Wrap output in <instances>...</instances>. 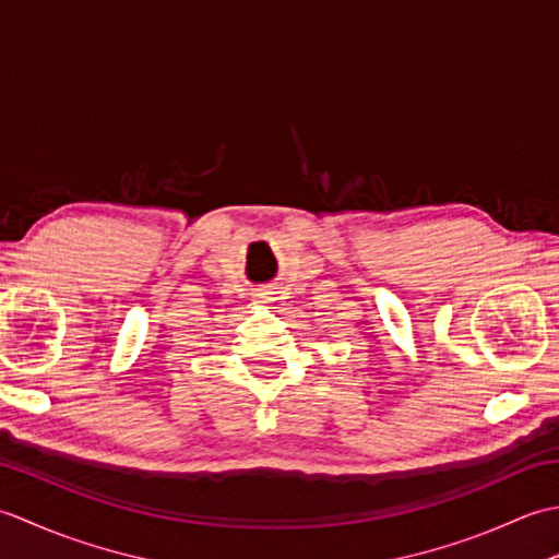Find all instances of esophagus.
Segmentation results:
<instances>
[{
  "label": "esophagus",
  "mask_w": 559,
  "mask_h": 559,
  "mask_svg": "<svg viewBox=\"0 0 559 559\" xmlns=\"http://www.w3.org/2000/svg\"><path fill=\"white\" fill-rule=\"evenodd\" d=\"M269 295H273V293H271V288H261V293H259V298H269Z\"/></svg>",
  "instance_id": "obj_1"
}]
</instances>
